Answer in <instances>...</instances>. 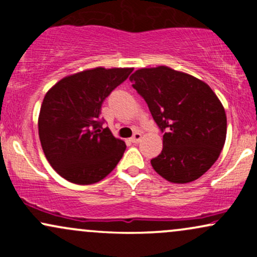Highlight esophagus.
Returning a JSON list of instances; mask_svg holds the SVG:
<instances>
[{
    "instance_id": "34e87169",
    "label": "esophagus",
    "mask_w": 257,
    "mask_h": 257,
    "mask_svg": "<svg viewBox=\"0 0 257 257\" xmlns=\"http://www.w3.org/2000/svg\"><path fill=\"white\" fill-rule=\"evenodd\" d=\"M141 138H143V135H141L140 133H135V134L131 138V141H132L133 144H137V143H139V141L141 140Z\"/></svg>"
}]
</instances>
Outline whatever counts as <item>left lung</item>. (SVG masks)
<instances>
[{
  "mask_svg": "<svg viewBox=\"0 0 257 257\" xmlns=\"http://www.w3.org/2000/svg\"><path fill=\"white\" fill-rule=\"evenodd\" d=\"M145 99L163 135V150L151 164L173 184H187L208 172L226 141L222 104L202 79L162 65L129 77Z\"/></svg>",
  "mask_w": 257,
  "mask_h": 257,
  "instance_id": "obj_1",
  "label": "left lung"
}]
</instances>
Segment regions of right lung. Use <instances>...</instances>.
<instances>
[{
  "instance_id": "1",
  "label": "right lung",
  "mask_w": 257,
  "mask_h": 257,
  "mask_svg": "<svg viewBox=\"0 0 257 257\" xmlns=\"http://www.w3.org/2000/svg\"><path fill=\"white\" fill-rule=\"evenodd\" d=\"M133 67H94L61 78L46 93L38 135L47 161L59 175L78 185L101 181L118 164L124 141L102 129V101Z\"/></svg>"
}]
</instances>
